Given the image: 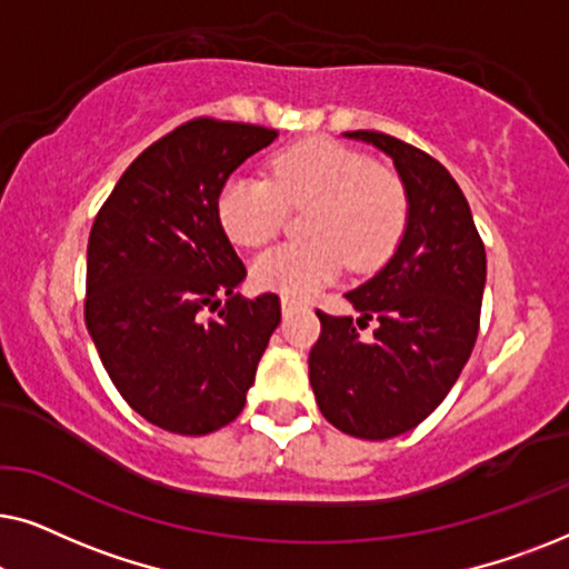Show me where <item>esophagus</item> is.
Segmentation results:
<instances>
[{
  "mask_svg": "<svg viewBox=\"0 0 569 569\" xmlns=\"http://www.w3.org/2000/svg\"><path fill=\"white\" fill-rule=\"evenodd\" d=\"M295 308H298V302L290 300V298H282V313H284V316H290Z\"/></svg>",
  "mask_w": 569,
  "mask_h": 569,
  "instance_id": "1",
  "label": "esophagus"
}]
</instances>
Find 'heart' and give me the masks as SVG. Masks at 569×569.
<instances>
[{
  "label": "heart",
  "mask_w": 569,
  "mask_h": 569,
  "mask_svg": "<svg viewBox=\"0 0 569 569\" xmlns=\"http://www.w3.org/2000/svg\"><path fill=\"white\" fill-rule=\"evenodd\" d=\"M269 178L232 176L217 197V217L232 243L263 246L287 209H308V243L263 251L251 274L261 290L308 300L345 267L376 271L391 259L409 224L407 186L393 170L333 139H302L279 150Z\"/></svg>",
  "instance_id": "heart-1"
}]
</instances>
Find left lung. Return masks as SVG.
Here are the masks:
<instances>
[{
    "label": "left lung",
    "mask_w": 569,
    "mask_h": 569,
    "mask_svg": "<svg viewBox=\"0 0 569 569\" xmlns=\"http://www.w3.org/2000/svg\"><path fill=\"white\" fill-rule=\"evenodd\" d=\"M376 144L409 193V224L393 259L347 292L360 318H321L308 368L318 409L365 440L409 432L446 399L479 333L487 253L469 201L432 154L383 131H347ZM377 321L370 340L359 329Z\"/></svg>",
    "instance_id": "8db88e82"
}]
</instances>
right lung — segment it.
Here are the masks:
<instances>
[{"instance_id": "add662e5", "label": "right lung", "mask_w": 569, "mask_h": 569, "mask_svg": "<svg viewBox=\"0 0 569 569\" xmlns=\"http://www.w3.org/2000/svg\"><path fill=\"white\" fill-rule=\"evenodd\" d=\"M274 137L256 123L186 121L123 170L92 222L84 323L123 401L168 432L230 425L282 318L274 292L236 295L246 267L217 217L232 170Z\"/></svg>"}]
</instances>
